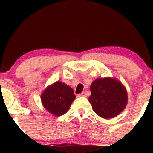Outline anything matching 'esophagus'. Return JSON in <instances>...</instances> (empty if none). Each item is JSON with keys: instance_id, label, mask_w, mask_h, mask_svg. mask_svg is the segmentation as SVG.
I'll use <instances>...</instances> for the list:
<instances>
[{"instance_id": "esophagus-1", "label": "esophagus", "mask_w": 153, "mask_h": 153, "mask_svg": "<svg viewBox=\"0 0 153 153\" xmlns=\"http://www.w3.org/2000/svg\"><path fill=\"white\" fill-rule=\"evenodd\" d=\"M85 92H82L81 94H79L78 95V97H85Z\"/></svg>"}]
</instances>
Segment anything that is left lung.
Instances as JSON below:
<instances>
[{"instance_id": "left-lung-1", "label": "left lung", "mask_w": 153, "mask_h": 153, "mask_svg": "<svg viewBox=\"0 0 153 153\" xmlns=\"http://www.w3.org/2000/svg\"><path fill=\"white\" fill-rule=\"evenodd\" d=\"M88 101L94 111L99 117L111 119L125 108L128 96L125 87L115 78H98L91 85Z\"/></svg>"}]
</instances>
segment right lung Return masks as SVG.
Wrapping results in <instances>:
<instances>
[{
  "instance_id": "obj_1",
  "label": "right lung",
  "mask_w": 153,
  "mask_h": 153,
  "mask_svg": "<svg viewBox=\"0 0 153 153\" xmlns=\"http://www.w3.org/2000/svg\"><path fill=\"white\" fill-rule=\"evenodd\" d=\"M75 99L73 88L60 81L49 85L41 95L44 107L57 117L65 114L69 110Z\"/></svg>"
}]
</instances>
